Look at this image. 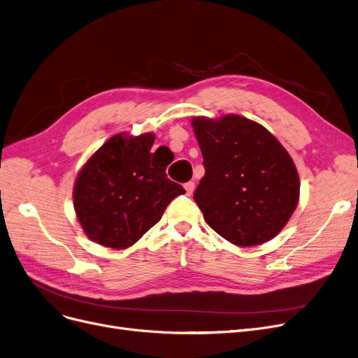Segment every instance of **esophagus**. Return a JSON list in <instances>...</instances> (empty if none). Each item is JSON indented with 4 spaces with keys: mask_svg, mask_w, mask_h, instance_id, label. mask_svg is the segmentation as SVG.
I'll list each match as a JSON object with an SVG mask.
<instances>
[{
    "mask_svg": "<svg viewBox=\"0 0 358 358\" xmlns=\"http://www.w3.org/2000/svg\"><path fill=\"white\" fill-rule=\"evenodd\" d=\"M184 189H185V193H187V196H192L193 192H194V182L193 181H189L184 184Z\"/></svg>",
    "mask_w": 358,
    "mask_h": 358,
    "instance_id": "obj_1",
    "label": "esophagus"
}]
</instances>
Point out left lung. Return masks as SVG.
Listing matches in <instances>:
<instances>
[{
	"label": "left lung",
	"mask_w": 358,
	"mask_h": 358,
	"mask_svg": "<svg viewBox=\"0 0 358 358\" xmlns=\"http://www.w3.org/2000/svg\"><path fill=\"white\" fill-rule=\"evenodd\" d=\"M192 124L205 166L193 199L208 225L241 247L279 234L300 193L288 152L265 127L240 115Z\"/></svg>",
	"instance_id": "8db88e82"
}]
</instances>
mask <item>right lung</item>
Returning <instances> with one entry per match:
<instances>
[{
    "instance_id": "obj_1",
    "label": "right lung",
    "mask_w": 358,
    "mask_h": 358,
    "mask_svg": "<svg viewBox=\"0 0 358 358\" xmlns=\"http://www.w3.org/2000/svg\"><path fill=\"white\" fill-rule=\"evenodd\" d=\"M155 136L115 134L85 164L73 190L74 209L87 237L127 248L159 222L171 200L185 190L166 177L150 153Z\"/></svg>"
}]
</instances>
